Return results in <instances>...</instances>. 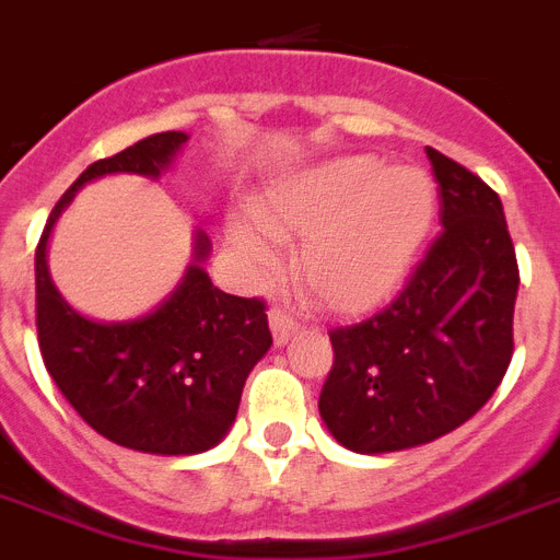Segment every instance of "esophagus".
I'll return each instance as SVG.
<instances>
[{
	"label": "esophagus",
	"mask_w": 560,
	"mask_h": 560,
	"mask_svg": "<svg viewBox=\"0 0 560 560\" xmlns=\"http://www.w3.org/2000/svg\"><path fill=\"white\" fill-rule=\"evenodd\" d=\"M267 318H270L273 340H276V343H279V347H281V343H287V340L293 338V335L301 329L299 318H293V315L287 313L284 307H273V310H270V315H267Z\"/></svg>",
	"instance_id": "34e87169"
}]
</instances>
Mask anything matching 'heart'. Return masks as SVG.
I'll return each mask as SVG.
<instances>
[{
    "instance_id": "1",
    "label": "heart",
    "mask_w": 560,
    "mask_h": 560,
    "mask_svg": "<svg viewBox=\"0 0 560 560\" xmlns=\"http://www.w3.org/2000/svg\"><path fill=\"white\" fill-rule=\"evenodd\" d=\"M434 186L420 168H388L372 154L318 163L279 183L256 206L276 240H301L295 279L329 313L354 315L395 293L434 222ZM233 240L247 259H270L253 228Z\"/></svg>"
}]
</instances>
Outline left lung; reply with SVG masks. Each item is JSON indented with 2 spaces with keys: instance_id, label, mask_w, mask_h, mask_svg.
<instances>
[{
  "instance_id": "left-lung-1",
  "label": "left lung",
  "mask_w": 560,
  "mask_h": 560,
  "mask_svg": "<svg viewBox=\"0 0 560 560\" xmlns=\"http://www.w3.org/2000/svg\"><path fill=\"white\" fill-rule=\"evenodd\" d=\"M442 231L400 293L338 327L320 417L354 454H388L451 434L490 400L513 358L518 261L502 199L425 145Z\"/></svg>"
}]
</instances>
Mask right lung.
Segmentation results:
<instances>
[{
	"instance_id": "add662e5",
	"label": "right lung",
	"mask_w": 560,
	"mask_h": 560,
	"mask_svg": "<svg viewBox=\"0 0 560 560\" xmlns=\"http://www.w3.org/2000/svg\"><path fill=\"white\" fill-rule=\"evenodd\" d=\"M158 132L92 163L52 208L36 245V332L45 366L81 420L115 445L186 456L213 448L231 428L247 374L270 349L265 299L213 287L199 265L152 315L98 324L67 304L47 273V236L78 188L115 172L158 177L186 143ZM208 236H197V259Z\"/></svg>"
}]
</instances>
